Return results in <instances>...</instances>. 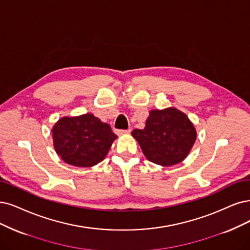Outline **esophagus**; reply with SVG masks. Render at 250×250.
I'll list each match as a JSON object with an SVG mask.
<instances>
[{"label":"esophagus","instance_id":"1","mask_svg":"<svg viewBox=\"0 0 250 250\" xmlns=\"http://www.w3.org/2000/svg\"><path fill=\"white\" fill-rule=\"evenodd\" d=\"M131 132H132L131 128H127V130H118L116 133H117V135L122 136V135H126V134H130Z\"/></svg>","mask_w":250,"mask_h":250}]
</instances>
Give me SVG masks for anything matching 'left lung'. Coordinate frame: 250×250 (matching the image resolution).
<instances>
[{"mask_svg":"<svg viewBox=\"0 0 250 250\" xmlns=\"http://www.w3.org/2000/svg\"><path fill=\"white\" fill-rule=\"evenodd\" d=\"M132 136L149 162L168 167L181 163L196 141L197 132L188 117L176 108L151 110L143 130Z\"/></svg>","mask_w":250,"mask_h":250,"instance_id":"1","label":"left lung"}]
</instances>
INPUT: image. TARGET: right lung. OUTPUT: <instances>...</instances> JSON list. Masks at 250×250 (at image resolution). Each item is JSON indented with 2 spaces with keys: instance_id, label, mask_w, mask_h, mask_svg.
Masks as SVG:
<instances>
[{
  "instance_id": "add662e5",
  "label": "right lung",
  "mask_w": 250,
  "mask_h": 250,
  "mask_svg": "<svg viewBox=\"0 0 250 250\" xmlns=\"http://www.w3.org/2000/svg\"><path fill=\"white\" fill-rule=\"evenodd\" d=\"M51 132L55 151L75 167H92L103 161L117 138L108 124L90 113L62 117Z\"/></svg>"
}]
</instances>
